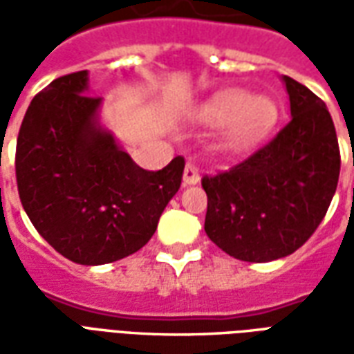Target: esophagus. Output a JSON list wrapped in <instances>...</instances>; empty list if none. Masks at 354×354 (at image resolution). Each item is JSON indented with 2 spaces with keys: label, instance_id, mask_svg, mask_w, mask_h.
Segmentation results:
<instances>
[{
  "label": "esophagus",
  "instance_id": "34e87169",
  "mask_svg": "<svg viewBox=\"0 0 354 354\" xmlns=\"http://www.w3.org/2000/svg\"><path fill=\"white\" fill-rule=\"evenodd\" d=\"M199 170H197V167L195 165H192V162H187L184 169V185H195L199 184Z\"/></svg>",
  "mask_w": 354,
  "mask_h": 354
}]
</instances>
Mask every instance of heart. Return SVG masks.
I'll list each match as a JSON object with an SVG mask.
<instances>
[{"label":"heart","instance_id":"1","mask_svg":"<svg viewBox=\"0 0 354 354\" xmlns=\"http://www.w3.org/2000/svg\"><path fill=\"white\" fill-rule=\"evenodd\" d=\"M201 119L212 127L225 124L231 146L246 147L266 136L277 121V106L266 96L225 91L201 108Z\"/></svg>","mask_w":354,"mask_h":354}]
</instances>
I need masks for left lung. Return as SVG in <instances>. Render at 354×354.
Segmentation results:
<instances>
[{"label": "left lung", "instance_id": "8db88e82", "mask_svg": "<svg viewBox=\"0 0 354 354\" xmlns=\"http://www.w3.org/2000/svg\"><path fill=\"white\" fill-rule=\"evenodd\" d=\"M290 119L248 159L203 178L205 231L223 252L243 261H273L307 243L332 203L339 146L326 104L282 75Z\"/></svg>", "mask_w": 354, "mask_h": 354}]
</instances>
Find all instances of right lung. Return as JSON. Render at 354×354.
Instances as JSON below:
<instances>
[{
    "mask_svg": "<svg viewBox=\"0 0 354 354\" xmlns=\"http://www.w3.org/2000/svg\"><path fill=\"white\" fill-rule=\"evenodd\" d=\"M88 72L62 75L35 94L17 140L20 203L37 233L81 266L138 252L153 237L184 174V157L144 170L98 121Z\"/></svg>",
    "mask_w": 354,
    "mask_h": 354,
    "instance_id": "right-lung-1",
    "label": "right lung"
}]
</instances>
